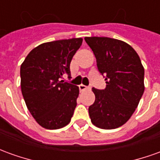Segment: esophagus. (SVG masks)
Masks as SVG:
<instances>
[{
    "mask_svg": "<svg viewBox=\"0 0 160 160\" xmlns=\"http://www.w3.org/2000/svg\"><path fill=\"white\" fill-rule=\"evenodd\" d=\"M79 88H80V91H81V92H82V91L89 90V87H86L85 85H82V84H81V85H80V86H79Z\"/></svg>",
    "mask_w": 160,
    "mask_h": 160,
    "instance_id": "1",
    "label": "esophagus"
}]
</instances>
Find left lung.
Returning a JSON list of instances; mask_svg holds the SVG:
<instances>
[{
    "label": "left lung",
    "mask_w": 160,
    "mask_h": 160,
    "mask_svg": "<svg viewBox=\"0 0 160 160\" xmlns=\"http://www.w3.org/2000/svg\"><path fill=\"white\" fill-rule=\"evenodd\" d=\"M105 77L106 88H92L95 102L88 111L93 125L113 129L126 123L144 92V68L140 56L128 43L105 37H86Z\"/></svg>",
    "instance_id": "1"
}]
</instances>
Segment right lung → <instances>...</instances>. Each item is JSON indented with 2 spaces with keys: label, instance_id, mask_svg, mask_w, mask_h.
I'll list each match as a JSON object with an SVG mask.
<instances>
[{
  "label": "right lung",
  "instance_id": "add662e5",
  "mask_svg": "<svg viewBox=\"0 0 160 160\" xmlns=\"http://www.w3.org/2000/svg\"><path fill=\"white\" fill-rule=\"evenodd\" d=\"M83 39L43 42L31 51L20 66L21 92L30 113L46 129L69 123L77 105L79 87L60 80L70 75V62Z\"/></svg>",
  "mask_w": 160,
  "mask_h": 160
}]
</instances>
